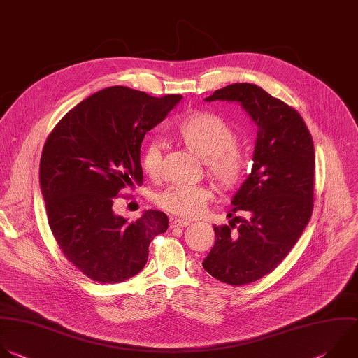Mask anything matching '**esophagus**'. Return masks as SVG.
Segmentation results:
<instances>
[{
    "mask_svg": "<svg viewBox=\"0 0 358 358\" xmlns=\"http://www.w3.org/2000/svg\"><path fill=\"white\" fill-rule=\"evenodd\" d=\"M189 224L188 220H184V219H173L171 223H170V227L171 229H176V227H187Z\"/></svg>",
    "mask_w": 358,
    "mask_h": 358,
    "instance_id": "esophagus-1",
    "label": "esophagus"
}]
</instances>
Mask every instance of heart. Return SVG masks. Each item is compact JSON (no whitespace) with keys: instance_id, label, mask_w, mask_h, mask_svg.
<instances>
[{"instance_id":"heart-1","label":"heart","mask_w":358,"mask_h":358,"mask_svg":"<svg viewBox=\"0 0 358 358\" xmlns=\"http://www.w3.org/2000/svg\"><path fill=\"white\" fill-rule=\"evenodd\" d=\"M177 138L187 149L205 162V169L215 185L229 192L239 187L249 170L248 156L236 146V136L220 117L195 112L182 119L176 129ZM145 173L157 177L163 164V146L159 139H150L141 156ZM210 198V191L202 185H171L156 198L164 210L182 217H192L201 212Z\"/></svg>"}]
</instances>
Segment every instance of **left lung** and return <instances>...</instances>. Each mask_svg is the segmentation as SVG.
Wrapping results in <instances>:
<instances>
[{"label":"left lung","instance_id":"8db88e82","mask_svg":"<svg viewBox=\"0 0 358 358\" xmlns=\"http://www.w3.org/2000/svg\"><path fill=\"white\" fill-rule=\"evenodd\" d=\"M205 101L239 102L257 125L252 173L231 201L233 212L245 210L250 217L234 231L239 216L230 226H213L216 241L202 262L213 278L241 287L274 271L310 219L313 141L296 109L256 84H230Z\"/></svg>","mask_w":358,"mask_h":358}]
</instances>
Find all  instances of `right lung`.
<instances>
[{"label":"right lung","mask_w":358,"mask_h":358,"mask_svg":"<svg viewBox=\"0 0 358 358\" xmlns=\"http://www.w3.org/2000/svg\"><path fill=\"white\" fill-rule=\"evenodd\" d=\"M181 98L108 87L69 110L46 139L39 182L50 230L64 257L95 282L139 274L150 242L169 227L160 210L128 222L112 205L119 191L143 182V138Z\"/></svg>","instance_id":"obj_1"}]
</instances>
